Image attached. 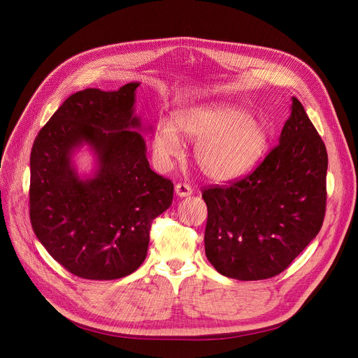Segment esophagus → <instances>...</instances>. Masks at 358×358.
Segmentation results:
<instances>
[{
    "label": "esophagus",
    "mask_w": 358,
    "mask_h": 358,
    "mask_svg": "<svg viewBox=\"0 0 358 358\" xmlns=\"http://www.w3.org/2000/svg\"><path fill=\"white\" fill-rule=\"evenodd\" d=\"M192 193H193V190H192V187H190L189 184L178 182V184L176 185V194H177L178 197H187V196H190Z\"/></svg>",
    "instance_id": "1"
}]
</instances>
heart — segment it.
I'll list each match as a JSON object with an SVG mask.
<instances>
[{
	"label": "heart",
	"instance_id": "heart-1",
	"mask_svg": "<svg viewBox=\"0 0 358 358\" xmlns=\"http://www.w3.org/2000/svg\"><path fill=\"white\" fill-rule=\"evenodd\" d=\"M196 142L194 159L209 180L228 182L247 176L264 157L267 130L239 106L204 103L181 110L176 122L162 117L152 141L154 157L161 168L181 157L184 142L178 131Z\"/></svg>",
	"mask_w": 358,
	"mask_h": 358
}]
</instances>
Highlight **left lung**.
Here are the masks:
<instances>
[{
	"label": "left lung",
	"mask_w": 358,
	"mask_h": 358,
	"mask_svg": "<svg viewBox=\"0 0 358 358\" xmlns=\"http://www.w3.org/2000/svg\"><path fill=\"white\" fill-rule=\"evenodd\" d=\"M292 101L280 143L255 171L229 187L203 190L206 257L222 275L243 281L274 277L321 231L327 148L302 103Z\"/></svg>",
	"instance_id": "8db88e82"
}]
</instances>
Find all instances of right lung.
<instances>
[{"label": "right lung", "mask_w": 358, "mask_h": 358, "mask_svg": "<svg viewBox=\"0 0 358 358\" xmlns=\"http://www.w3.org/2000/svg\"><path fill=\"white\" fill-rule=\"evenodd\" d=\"M139 83L69 96L37 134L30 154V222L46 251L73 275L116 280L146 258L152 220L173 203L174 184L154 173L136 130ZM96 157L81 178L71 157Z\"/></svg>", "instance_id": "obj_1"}]
</instances>
